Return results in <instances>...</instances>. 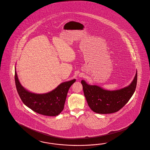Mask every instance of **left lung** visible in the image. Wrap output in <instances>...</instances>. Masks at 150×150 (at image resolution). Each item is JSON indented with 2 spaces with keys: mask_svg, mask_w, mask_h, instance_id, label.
I'll list each match as a JSON object with an SVG mask.
<instances>
[{
  "mask_svg": "<svg viewBox=\"0 0 150 150\" xmlns=\"http://www.w3.org/2000/svg\"><path fill=\"white\" fill-rule=\"evenodd\" d=\"M137 72L128 86L116 90H106L97 85H90L82 80L83 93L88 105L93 112L100 114H112L122 109L134 93Z\"/></svg>",
  "mask_w": 150,
  "mask_h": 150,
  "instance_id": "obj_1",
  "label": "left lung"
}]
</instances>
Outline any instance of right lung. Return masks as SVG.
Masks as SVG:
<instances>
[{
  "mask_svg": "<svg viewBox=\"0 0 150 150\" xmlns=\"http://www.w3.org/2000/svg\"><path fill=\"white\" fill-rule=\"evenodd\" d=\"M76 80L64 82L52 91L45 93H35L28 91L19 82L15 71L16 88L21 101L26 106L38 114L55 116L64 109L67 92Z\"/></svg>",
  "mask_w": 150,
  "mask_h": 150,
  "instance_id": "1",
  "label": "right lung"
}]
</instances>
